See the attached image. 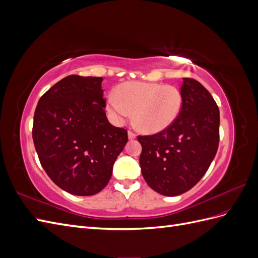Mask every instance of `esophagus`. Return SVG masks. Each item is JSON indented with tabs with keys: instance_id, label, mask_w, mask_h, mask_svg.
Here are the masks:
<instances>
[{
	"instance_id": "esophagus-1",
	"label": "esophagus",
	"mask_w": 258,
	"mask_h": 258,
	"mask_svg": "<svg viewBox=\"0 0 258 258\" xmlns=\"http://www.w3.org/2000/svg\"><path fill=\"white\" fill-rule=\"evenodd\" d=\"M137 138V135L135 134V132H132V131H128V139L129 140H135Z\"/></svg>"
}]
</instances>
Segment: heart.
Here are the masks:
<instances>
[{
	"mask_svg": "<svg viewBox=\"0 0 258 258\" xmlns=\"http://www.w3.org/2000/svg\"><path fill=\"white\" fill-rule=\"evenodd\" d=\"M183 107L182 93L161 83L126 82L110 95L106 108L116 124H123L134 111L135 121L145 134H158L172 126Z\"/></svg>",
	"mask_w": 258,
	"mask_h": 258,
	"instance_id": "heart-1",
	"label": "heart"
}]
</instances>
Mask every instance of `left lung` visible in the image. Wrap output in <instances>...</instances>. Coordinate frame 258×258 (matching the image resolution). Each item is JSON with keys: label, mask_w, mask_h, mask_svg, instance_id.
<instances>
[{"label": "left lung", "mask_w": 258, "mask_h": 258, "mask_svg": "<svg viewBox=\"0 0 258 258\" xmlns=\"http://www.w3.org/2000/svg\"><path fill=\"white\" fill-rule=\"evenodd\" d=\"M183 107L172 126L154 136L138 137L140 166L152 189L178 196L196 185L214 159L220 141V110L199 82L183 79Z\"/></svg>", "instance_id": "1"}]
</instances>
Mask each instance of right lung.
<instances>
[{
    "label": "right lung",
    "mask_w": 258,
    "mask_h": 258,
    "mask_svg": "<svg viewBox=\"0 0 258 258\" xmlns=\"http://www.w3.org/2000/svg\"><path fill=\"white\" fill-rule=\"evenodd\" d=\"M102 77L70 75L46 91L35 108L33 142L51 181L75 196H92L112 176L128 142L104 111Z\"/></svg>",
    "instance_id": "right-lung-1"
}]
</instances>
